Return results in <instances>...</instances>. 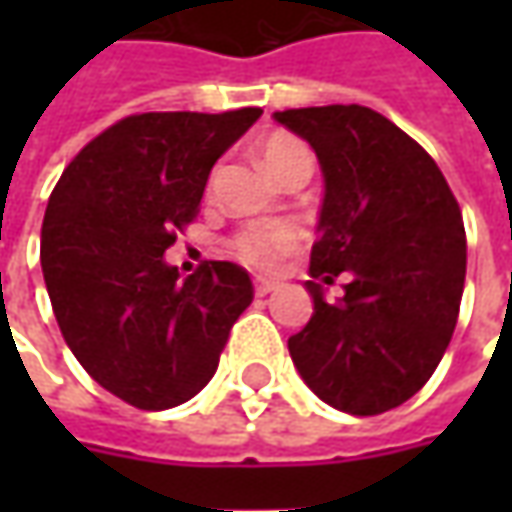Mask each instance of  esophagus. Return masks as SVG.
Listing matches in <instances>:
<instances>
[{
	"mask_svg": "<svg viewBox=\"0 0 512 512\" xmlns=\"http://www.w3.org/2000/svg\"><path fill=\"white\" fill-rule=\"evenodd\" d=\"M253 290H256V296H267V293L276 290V282H270V279H256V282H253Z\"/></svg>",
	"mask_w": 512,
	"mask_h": 512,
	"instance_id": "1",
	"label": "esophagus"
}]
</instances>
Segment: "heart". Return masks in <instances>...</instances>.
Listing matches in <instances>:
<instances>
[{
	"label": "heart",
	"instance_id": "1",
	"mask_svg": "<svg viewBox=\"0 0 512 512\" xmlns=\"http://www.w3.org/2000/svg\"><path fill=\"white\" fill-rule=\"evenodd\" d=\"M259 156L279 182L285 179L290 170L313 168V153L302 139L290 133H270L265 142L259 145ZM299 230L290 225H276V222H259L245 230H239L230 242V250L239 262L250 267H270L276 265L285 253L299 245Z\"/></svg>",
	"mask_w": 512,
	"mask_h": 512
}]
</instances>
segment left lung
Masks as SVG:
<instances>
[{"instance_id":"8db88e82","label":"left lung","mask_w":512,"mask_h":512,"mask_svg":"<svg viewBox=\"0 0 512 512\" xmlns=\"http://www.w3.org/2000/svg\"><path fill=\"white\" fill-rule=\"evenodd\" d=\"M313 148L325 199L310 253L313 316L287 339L305 384L330 407L379 416L416 396L442 362L462 305L467 239L439 165L362 105L276 110ZM350 272L345 296L324 299Z\"/></svg>"}]
</instances>
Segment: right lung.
Returning a JSON list of instances; mask_svg holds the SVG:
<instances>
[{
	"label": "right lung",
	"instance_id": "obj_1",
	"mask_svg": "<svg viewBox=\"0 0 512 512\" xmlns=\"http://www.w3.org/2000/svg\"><path fill=\"white\" fill-rule=\"evenodd\" d=\"M259 116H128L79 150L50 193L42 273L59 330L93 382L139 410L193 399L253 302L245 267L205 262L182 276L165 250L196 219L216 159Z\"/></svg>",
	"mask_w": 512,
	"mask_h": 512
}]
</instances>
